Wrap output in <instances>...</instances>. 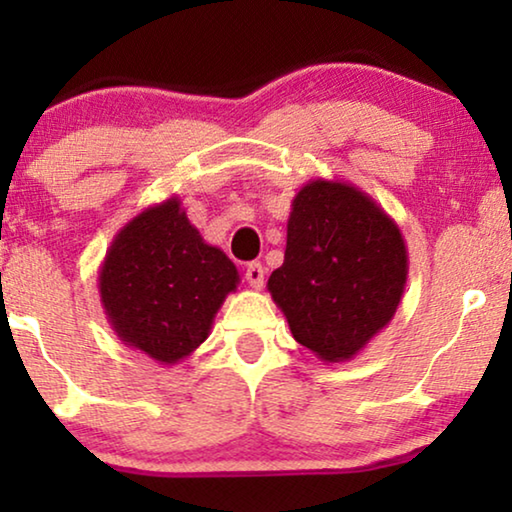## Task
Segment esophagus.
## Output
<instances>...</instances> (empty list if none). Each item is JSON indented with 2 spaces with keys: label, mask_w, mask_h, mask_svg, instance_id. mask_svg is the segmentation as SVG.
I'll list each match as a JSON object with an SVG mask.
<instances>
[{
  "label": "esophagus",
  "mask_w": 512,
  "mask_h": 512,
  "mask_svg": "<svg viewBox=\"0 0 512 512\" xmlns=\"http://www.w3.org/2000/svg\"><path fill=\"white\" fill-rule=\"evenodd\" d=\"M244 275H247V282H249L251 289H261L263 279H265V268L261 263H249Z\"/></svg>",
  "instance_id": "1"
}]
</instances>
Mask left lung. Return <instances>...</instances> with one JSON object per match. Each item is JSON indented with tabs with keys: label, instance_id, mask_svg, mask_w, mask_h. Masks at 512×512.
Returning a JSON list of instances; mask_svg holds the SVG:
<instances>
[{
	"label": "left lung",
	"instance_id": "1",
	"mask_svg": "<svg viewBox=\"0 0 512 512\" xmlns=\"http://www.w3.org/2000/svg\"><path fill=\"white\" fill-rule=\"evenodd\" d=\"M405 282L401 228L368 193L338 179L300 188L284 263L268 279L296 342L321 361L354 359L394 319Z\"/></svg>",
	"mask_w": 512,
	"mask_h": 512
}]
</instances>
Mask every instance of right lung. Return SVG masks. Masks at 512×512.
<instances>
[{"mask_svg":"<svg viewBox=\"0 0 512 512\" xmlns=\"http://www.w3.org/2000/svg\"><path fill=\"white\" fill-rule=\"evenodd\" d=\"M237 284L235 263L202 240L177 195L118 230L97 277L111 331L163 366L186 359L207 340Z\"/></svg>","mask_w":512,"mask_h":512,"instance_id":"right-lung-1","label":"right lung"}]
</instances>
